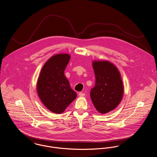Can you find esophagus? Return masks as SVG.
Masks as SVG:
<instances>
[{
    "mask_svg": "<svg viewBox=\"0 0 157 157\" xmlns=\"http://www.w3.org/2000/svg\"><path fill=\"white\" fill-rule=\"evenodd\" d=\"M85 95H86V94L84 93H79V96L80 97H84V96H85Z\"/></svg>",
    "mask_w": 157,
    "mask_h": 157,
    "instance_id": "obj_1",
    "label": "esophagus"
}]
</instances>
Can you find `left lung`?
<instances>
[{
    "label": "left lung",
    "mask_w": 157,
    "mask_h": 157,
    "mask_svg": "<svg viewBox=\"0 0 157 157\" xmlns=\"http://www.w3.org/2000/svg\"><path fill=\"white\" fill-rule=\"evenodd\" d=\"M92 65L96 82L90 97L97 111L105 114L115 109L122 101L124 88L121 75L109 61H94Z\"/></svg>",
    "instance_id": "1"
}]
</instances>
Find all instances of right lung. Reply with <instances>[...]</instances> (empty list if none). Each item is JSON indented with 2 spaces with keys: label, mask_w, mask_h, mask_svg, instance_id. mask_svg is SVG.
I'll return each mask as SVG.
<instances>
[{
  "label": "right lung",
  "mask_w": 157,
  "mask_h": 157,
  "mask_svg": "<svg viewBox=\"0 0 157 157\" xmlns=\"http://www.w3.org/2000/svg\"><path fill=\"white\" fill-rule=\"evenodd\" d=\"M70 59L67 53L53 55L44 64L38 78V96L44 106L54 113H63L77 96L64 75Z\"/></svg>",
  "instance_id": "1"
}]
</instances>
